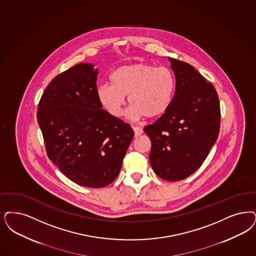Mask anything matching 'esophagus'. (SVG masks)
<instances>
[{"label": "esophagus", "mask_w": 256, "mask_h": 256, "mask_svg": "<svg viewBox=\"0 0 256 256\" xmlns=\"http://www.w3.org/2000/svg\"><path fill=\"white\" fill-rule=\"evenodd\" d=\"M133 130L135 133V136H139L143 133V128H140V126H132Z\"/></svg>", "instance_id": "obj_1"}]
</instances>
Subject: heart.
<instances>
[{
  "instance_id": "heart-1",
  "label": "heart",
  "mask_w": 256,
  "mask_h": 256,
  "mask_svg": "<svg viewBox=\"0 0 256 256\" xmlns=\"http://www.w3.org/2000/svg\"><path fill=\"white\" fill-rule=\"evenodd\" d=\"M110 81L98 88L97 95L102 106L115 117L123 114L128 94L133 118L159 117L168 110L176 86L168 68L141 62L119 66L110 74Z\"/></svg>"
}]
</instances>
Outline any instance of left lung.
Wrapping results in <instances>:
<instances>
[{
	"label": "left lung",
	"instance_id": "1",
	"mask_svg": "<svg viewBox=\"0 0 256 256\" xmlns=\"http://www.w3.org/2000/svg\"><path fill=\"white\" fill-rule=\"evenodd\" d=\"M176 86L168 110L144 132L152 141L150 161L166 181L186 179L204 163L220 130L217 92L192 66L168 58Z\"/></svg>",
	"mask_w": 256,
	"mask_h": 256
}]
</instances>
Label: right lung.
<instances>
[{
	"mask_svg": "<svg viewBox=\"0 0 256 256\" xmlns=\"http://www.w3.org/2000/svg\"><path fill=\"white\" fill-rule=\"evenodd\" d=\"M97 75L88 62L59 74L37 112L48 158L68 179L88 188L112 183L134 136L128 124L102 110Z\"/></svg>",
	"mask_w": 256,
	"mask_h": 256,
	"instance_id": "1",
	"label": "right lung"
}]
</instances>
